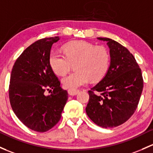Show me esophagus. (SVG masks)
I'll return each instance as SVG.
<instances>
[{"label": "esophagus", "instance_id": "34e87169", "mask_svg": "<svg viewBox=\"0 0 153 153\" xmlns=\"http://www.w3.org/2000/svg\"><path fill=\"white\" fill-rule=\"evenodd\" d=\"M78 92H79V90L78 89H68V94H70V95H72V96L76 95Z\"/></svg>", "mask_w": 153, "mask_h": 153}]
</instances>
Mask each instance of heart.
Masks as SVG:
<instances>
[{
	"instance_id": "b5f03b06",
	"label": "heart",
	"mask_w": 153,
	"mask_h": 153,
	"mask_svg": "<svg viewBox=\"0 0 153 153\" xmlns=\"http://www.w3.org/2000/svg\"><path fill=\"white\" fill-rule=\"evenodd\" d=\"M65 54L53 51L49 56V64L52 70L59 75L67 73L72 64L77 71L63 77L64 87L77 89L90 81L100 80L107 72L109 54L102 46L95 47L84 41H75L65 47Z\"/></svg>"
}]
</instances>
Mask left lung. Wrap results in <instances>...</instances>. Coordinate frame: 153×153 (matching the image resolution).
<instances>
[{
	"label": "left lung",
	"instance_id": "left-lung-1",
	"mask_svg": "<svg viewBox=\"0 0 153 153\" xmlns=\"http://www.w3.org/2000/svg\"><path fill=\"white\" fill-rule=\"evenodd\" d=\"M110 65L102 80L88 92V117L102 128H114L127 121L136 111L143 90L141 70L130 51L109 38Z\"/></svg>",
	"mask_w": 153,
	"mask_h": 153
}]
</instances>
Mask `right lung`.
<instances>
[{
	"instance_id": "obj_1",
	"label": "right lung",
	"mask_w": 153,
	"mask_h": 153,
	"mask_svg": "<svg viewBox=\"0 0 153 153\" xmlns=\"http://www.w3.org/2000/svg\"><path fill=\"white\" fill-rule=\"evenodd\" d=\"M59 39L45 38L30 45L16 60L11 73L9 95L13 111L35 131L45 132L55 126L68 99L49 64L51 48ZM47 90L51 95L46 94Z\"/></svg>"
}]
</instances>
